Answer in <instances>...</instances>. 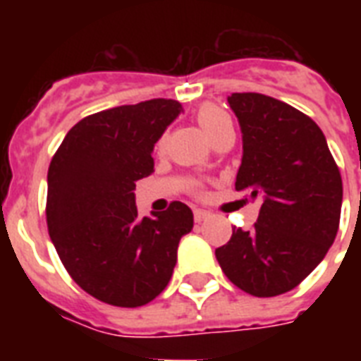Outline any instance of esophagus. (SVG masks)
Instances as JSON below:
<instances>
[{
  "label": "esophagus",
  "instance_id": "obj_1",
  "mask_svg": "<svg viewBox=\"0 0 361 361\" xmlns=\"http://www.w3.org/2000/svg\"><path fill=\"white\" fill-rule=\"evenodd\" d=\"M192 214H195V221H197V223H202V221H206L209 217V212H206V209H200V208H195V212H192Z\"/></svg>",
  "mask_w": 361,
  "mask_h": 361
}]
</instances>
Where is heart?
I'll return each mask as SVG.
<instances>
[{
	"label": "heart",
	"mask_w": 361,
	"mask_h": 361,
	"mask_svg": "<svg viewBox=\"0 0 361 361\" xmlns=\"http://www.w3.org/2000/svg\"><path fill=\"white\" fill-rule=\"evenodd\" d=\"M197 121L200 125V129L206 133L208 138L215 135V133H219L225 125L231 123V118L223 112L221 109L214 106V104H204L202 109L197 112Z\"/></svg>",
	"instance_id": "obj_1"
}]
</instances>
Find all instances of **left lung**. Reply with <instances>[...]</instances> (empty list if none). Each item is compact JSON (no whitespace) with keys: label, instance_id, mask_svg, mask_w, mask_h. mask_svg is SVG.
I'll return each instance as SVG.
<instances>
[{"label":"left lung","instance_id":"left-lung-1","mask_svg":"<svg viewBox=\"0 0 361 361\" xmlns=\"http://www.w3.org/2000/svg\"><path fill=\"white\" fill-rule=\"evenodd\" d=\"M243 155L236 191L262 198L252 231L234 228L215 257L247 294L279 296L313 271L339 228L343 181L324 133L290 104L262 93L228 97Z\"/></svg>","mask_w":361,"mask_h":361}]
</instances>
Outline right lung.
I'll list each match as a JSON object with an SVG mask.
<instances>
[{"mask_svg": "<svg viewBox=\"0 0 361 361\" xmlns=\"http://www.w3.org/2000/svg\"><path fill=\"white\" fill-rule=\"evenodd\" d=\"M183 112L172 99L123 104L80 120L48 169L47 223L80 288L118 307H140L169 285L192 212L172 202L140 217L136 181L153 172V147Z\"/></svg>", "mask_w": 361, "mask_h": 361, "instance_id": "1", "label": "right lung"}]
</instances>
